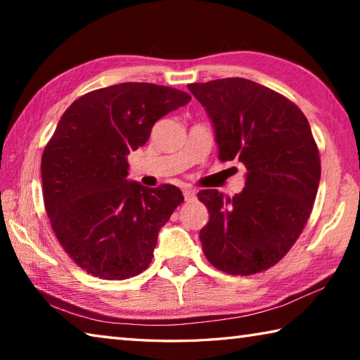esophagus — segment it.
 <instances>
[{"instance_id": "1", "label": "esophagus", "mask_w": 360, "mask_h": 360, "mask_svg": "<svg viewBox=\"0 0 360 360\" xmlns=\"http://www.w3.org/2000/svg\"><path fill=\"white\" fill-rule=\"evenodd\" d=\"M182 195H184V198H186V202H191V200H195V191H192V188H184V191H182Z\"/></svg>"}]
</instances>
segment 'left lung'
Here are the masks:
<instances>
[{
  "label": "left lung",
  "mask_w": 360,
  "mask_h": 360,
  "mask_svg": "<svg viewBox=\"0 0 360 360\" xmlns=\"http://www.w3.org/2000/svg\"><path fill=\"white\" fill-rule=\"evenodd\" d=\"M216 130L219 158L246 167L241 193L198 192L210 212L200 230L203 252L229 275L276 265L307 225L321 179V158L308 119L295 103L243 77L188 84Z\"/></svg>",
  "instance_id": "left-lung-1"
}]
</instances>
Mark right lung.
I'll return each instance as SVG.
<instances>
[{"instance_id":"right-lung-1","label":"right lung","mask_w":360,"mask_h":360,"mask_svg":"<svg viewBox=\"0 0 360 360\" xmlns=\"http://www.w3.org/2000/svg\"><path fill=\"white\" fill-rule=\"evenodd\" d=\"M191 98L165 85L124 82L79 96L60 119L42 152V195L60 245L89 275L120 281L149 266L158 230L184 197L172 184L127 181V155Z\"/></svg>"}]
</instances>
